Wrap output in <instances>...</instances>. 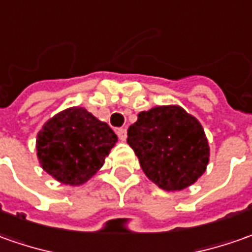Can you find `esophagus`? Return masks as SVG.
I'll list each match as a JSON object with an SVG mask.
<instances>
[{"instance_id": "obj_1", "label": "esophagus", "mask_w": 252, "mask_h": 252, "mask_svg": "<svg viewBox=\"0 0 252 252\" xmlns=\"http://www.w3.org/2000/svg\"><path fill=\"white\" fill-rule=\"evenodd\" d=\"M116 134H118V137L121 138L122 141L126 140V129H118L116 130Z\"/></svg>"}]
</instances>
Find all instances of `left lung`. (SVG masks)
I'll list each match as a JSON object with an SVG mask.
<instances>
[{
    "label": "left lung",
    "instance_id": "1",
    "mask_svg": "<svg viewBox=\"0 0 252 252\" xmlns=\"http://www.w3.org/2000/svg\"><path fill=\"white\" fill-rule=\"evenodd\" d=\"M127 144L146 176L166 191L195 183L209 161L208 140L201 123L177 105L140 112L137 122L127 130Z\"/></svg>",
    "mask_w": 252,
    "mask_h": 252
}]
</instances>
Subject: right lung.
<instances>
[{"mask_svg": "<svg viewBox=\"0 0 252 252\" xmlns=\"http://www.w3.org/2000/svg\"><path fill=\"white\" fill-rule=\"evenodd\" d=\"M118 136L105 122L80 106L47 121L37 134V157L48 175L63 185L86 183L104 165Z\"/></svg>", "mask_w": 252, "mask_h": 252, "instance_id": "obj_1", "label": "right lung"}]
</instances>
